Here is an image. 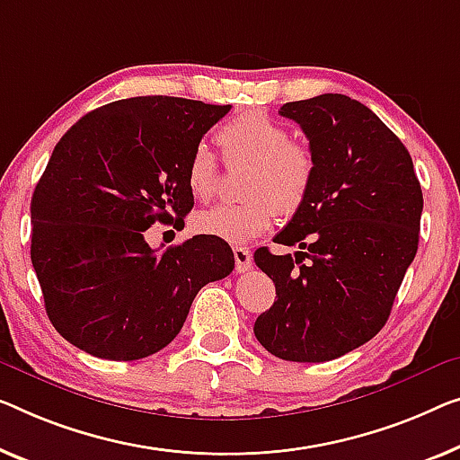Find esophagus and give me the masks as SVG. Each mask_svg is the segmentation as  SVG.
Returning <instances> with one entry per match:
<instances>
[{"instance_id":"obj_1","label":"esophagus","mask_w":460,"mask_h":460,"mask_svg":"<svg viewBox=\"0 0 460 460\" xmlns=\"http://www.w3.org/2000/svg\"><path fill=\"white\" fill-rule=\"evenodd\" d=\"M233 256H235V269L237 272H245L252 269V252L243 245H235L233 248Z\"/></svg>"}]
</instances>
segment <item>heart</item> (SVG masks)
I'll return each instance as SVG.
<instances>
[{
  "label": "heart",
  "mask_w": 460,
  "mask_h": 460,
  "mask_svg": "<svg viewBox=\"0 0 460 460\" xmlns=\"http://www.w3.org/2000/svg\"><path fill=\"white\" fill-rule=\"evenodd\" d=\"M217 142L229 163L248 161L242 204H218L196 217V231L231 243L262 235L277 221L279 210L293 215L305 202L314 180V156L305 144L291 140L285 123L250 109L217 129ZM188 188L198 200H210L218 190V164L207 146L191 153L186 169Z\"/></svg>",
  "instance_id": "b5f03b06"
}]
</instances>
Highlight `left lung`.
<instances>
[{"mask_svg":"<svg viewBox=\"0 0 460 460\" xmlns=\"http://www.w3.org/2000/svg\"><path fill=\"white\" fill-rule=\"evenodd\" d=\"M310 140L314 180L305 202L274 237L297 245L253 253L277 301L253 334L287 361H331L374 339L420 243L423 194L409 150L374 111L345 94L285 102Z\"/></svg>","mask_w":460,"mask_h":460,"instance_id":"left-lung-1","label":"left lung"}]
</instances>
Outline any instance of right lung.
Returning <instances> with one entry per match:
<instances>
[{
    "label": "right lung",
    "mask_w": 460,
    "mask_h": 460,
    "mask_svg": "<svg viewBox=\"0 0 460 460\" xmlns=\"http://www.w3.org/2000/svg\"><path fill=\"white\" fill-rule=\"evenodd\" d=\"M231 105L134 97L94 109L53 148L31 202V260L51 324L101 359L134 361L180 334L198 291L235 266L218 237L164 252L144 231L194 207L188 161Z\"/></svg>",
    "instance_id": "add662e5"
}]
</instances>
